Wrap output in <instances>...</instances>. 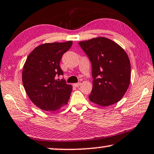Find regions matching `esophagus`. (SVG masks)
I'll use <instances>...</instances> for the list:
<instances>
[{"label":"esophagus","mask_w":154,"mask_h":154,"mask_svg":"<svg viewBox=\"0 0 154 154\" xmlns=\"http://www.w3.org/2000/svg\"><path fill=\"white\" fill-rule=\"evenodd\" d=\"M80 85H81V83H80V82L73 84V86H74V87H79V86H80Z\"/></svg>","instance_id":"34e87169"}]
</instances>
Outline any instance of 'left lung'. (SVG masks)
I'll return each instance as SVG.
<instances>
[{
	"mask_svg": "<svg viewBox=\"0 0 154 154\" xmlns=\"http://www.w3.org/2000/svg\"><path fill=\"white\" fill-rule=\"evenodd\" d=\"M79 45L91 63L93 87L90 101L101 106L118 102L130 82V63L125 51L104 37L79 42Z\"/></svg>",
	"mask_w": 154,
	"mask_h": 154,
	"instance_id": "left-lung-1",
	"label": "left lung"
}]
</instances>
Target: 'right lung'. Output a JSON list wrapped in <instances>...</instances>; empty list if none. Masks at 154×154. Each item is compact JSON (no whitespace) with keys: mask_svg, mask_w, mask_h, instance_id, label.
<instances>
[{"mask_svg":"<svg viewBox=\"0 0 154 154\" xmlns=\"http://www.w3.org/2000/svg\"><path fill=\"white\" fill-rule=\"evenodd\" d=\"M72 45V41L40 45L26 58L22 83L31 101L41 109L55 111L68 102L72 87L56 76L63 75L60 62Z\"/></svg>","mask_w":154,"mask_h":154,"instance_id":"obj_1","label":"right lung"}]
</instances>
